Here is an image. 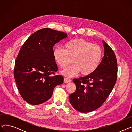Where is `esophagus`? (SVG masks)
<instances>
[{
  "label": "esophagus",
  "instance_id": "esophagus-1",
  "mask_svg": "<svg viewBox=\"0 0 132 132\" xmlns=\"http://www.w3.org/2000/svg\"><path fill=\"white\" fill-rule=\"evenodd\" d=\"M71 80L70 79H68V78H64V82L67 83V82H71Z\"/></svg>",
  "mask_w": 132,
  "mask_h": 132
}]
</instances>
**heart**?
Wrapping results in <instances>:
<instances>
[{
  "mask_svg": "<svg viewBox=\"0 0 132 132\" xmlns=\"http://www.w3.org/2000/svg\"><path fill=\"white\" fill-rule=\"evenodd\" d=\"M54 60L62 69L72 63L62 73L68 77L80 73L86 76L94 73L99 66L103 56L102 48L98 45L82 38H75L65 44L64 48H55Z\"/></svg>",
  "mask_w": 132,
  "mask_h": 132,
  "instance_id": "b5f03b06",
  "label": "heart"
}]
</instances>
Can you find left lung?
<instances>
[{"instance_id": "obj_1", "label": "left lung", "mask_w": 132, "mask_h": 132, "mask_svg": "<svg viewBox=\"0 0 132 132\" xmlns=\"http://www.w3.org/2000/svg\"><path fill=\"white\" fill-rule=\"evenodd\" d=\"M103 43L104 55L97 70L91 74L73 80L77 88L69 96V100L73 107L82 113L93 111L102 106L117 81L116 54L105 41Z\"/></svg>"}]
</instances>
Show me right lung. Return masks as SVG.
<instances>
[{
    "label": "right lung",
    "mask_w": 132,
    "mask_h": 132,
    "mask_svg": "<svg viewBox=\"0 0 132 132\" xmlns=\"http://www.w3.org/2000/svg\"><path fill=\"white\" fill-rule=\"evenodd\" d=\"M67 36L65 32L45 28L31 34L21 47L14 75L19 92L27 103H43L51 98L54 87L63 83V77L55 74L58 68L53 47Z\"/></svg>",
    "instance_id": "add662e5"
}]
</instances>
